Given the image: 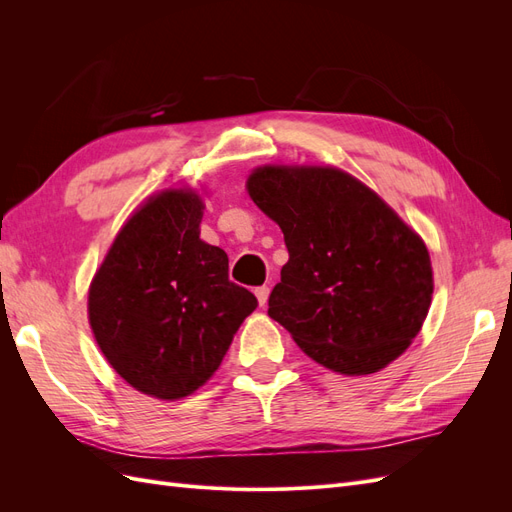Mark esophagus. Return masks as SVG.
I'll return each instance as SVG.
<instances>
[{
	"mask_svg": "<svg viewBox=\"0 0 512 512\" xmlns=\"http://www.w3.org/2000/svg\"><path fill=\"white\" fill-rule=\"evenodd\" d=\"M269 292H271V288H269V286H258V288L254 290V294H256V299H258V303H260V305H267V301H269Z\"/></svg>",
	"mask_w": 512,
	"mask_h": 512,
	"instance_id": "34e87169",
	"label": "esophagus"
}]
</instances>
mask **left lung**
<instances>
[{
	"label": "left lung",
	"instance_id": "1",
	"mask_svg": "<svg viewBox=\"0 0 512 512\" xmlns=\"http://www.w3.org/2000/svg\"><path fill=\"white\" fill-rule=\"evenodd\" d=\"M247 192L288 247L269 316L299 348L346 376L374 374L421 331L433 294L423 239L344 170L265 166Z\"/></svg>",
	"mask_w": 512,
	"mask_h": 512
}]
</instances>
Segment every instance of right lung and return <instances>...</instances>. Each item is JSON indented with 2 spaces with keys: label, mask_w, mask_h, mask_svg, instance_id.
<instances>
[{
  "label": "right lung",
  "mask_w": 512,
  "mask_h": 512,
  "mask_svg": "<svg viewBox=\"0 0 512 512\" xmlns=\"http://www.w3.org/2000/svg\"><path fill=\"white\" fill-rule=\"evenodd\" d=\"M203 200L168 190L119 230L89 288V324L136 391L181 399L220 367L258 301L228 280V256L200 241Z\"/></svg>",
  "instance_id": "add662e5"
}]
</instances>
